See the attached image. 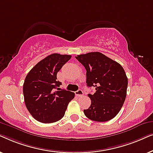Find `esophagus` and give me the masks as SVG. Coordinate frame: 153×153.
Segmentation results:
<instances>
[{
	"label": "esophagus",
	"instance_id": "obj_1",
	"mask_svg": "<svg viewBox=\"0 0 153 153\" xmlns=\"http://www.w3.org/2000/svg\"><path fill=\"white\" fill-rule=\"evenodd\" d=\"M75 95H76V96H77V97H81V96L83 95V92L82 90H78V91L75 92Z\"/></svg>",
	"mask_w": 153,
	"mask_h": 153
}]
</instances>
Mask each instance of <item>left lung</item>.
Returning a JSON list of instances; mask_svg holds the SVG:
<instances>
[{
  "label": "left lung",
  "mask_w": 153,
  "mask_h": 153,
  "mask_svg": "<svg viewBox=\"0 0 153 153\" xmlns=\"http://www.w3.org/2000/svg\"><path fill=\"white\" fill-rule=\"evenodd\" d=\"M76 58L86 70V83L95 87V93L88 94L91 104L83 110L88 118L97 122L111 120L124 104L128 80L124 69L100 52L81 54Z\"/></svg>",
  "instance_id": "left-lung-1"
}]
</instances>
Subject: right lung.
Returning <instances> with one entry per match:
<instances>
[{
    "instance_id": "add662e5",
    "label": "right lung",
    "mask_w": 153,
    "mask_h": 153,
    "mask_svg": "<svg viewBox=\"0 0 153 153\" xmlns=\"http://www.w3.org/2000/svg\"><path fill=\"white\" fill-rule=\"evenodd\" d=\"M70 55L53 53L31 69L23 85L27 109L35 120L43 123L60 120L74 93L60 89L57 73L70 59Z\"/></svg>"
}]
</instances>
